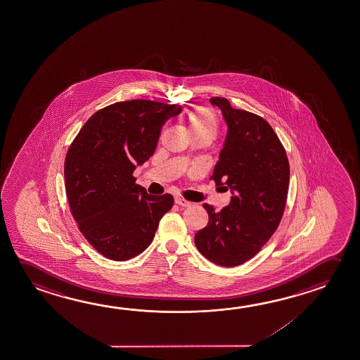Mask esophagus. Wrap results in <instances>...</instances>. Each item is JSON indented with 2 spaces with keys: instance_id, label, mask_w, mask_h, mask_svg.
<instances>
[{
  "instance_id": "esophagus-1",
  "label": "esophagus",
  "mask_w": 360,
  "mask_h": 360,
  "mask_svg": "<svg viewBox=\"0 0 360 360\" xmlns=\"http://www.w3.org/2000/svg\"><path fill=\"white\" fill-rule=\"evenodd\" d=\"M176 203H177L178 206L181 207H189L191 206V202L188 200H183L182 197H176Z\"/></svg>"
}]
</instances>
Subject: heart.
<instances>
[{
	"label": "heart",
	"mask_w": 360,
	"mask_h": 360,
	"mask_svg": "<svg viewBox=\"0 0 360 360\" xmlns=\"http://www.w3.org/2000/svg\"><path fill=\"white\" fill-rule=\"evenodd\" d=\"M187 125L191 136L200 134L213 139L217 136L218 122L214 112L206 106H198L187 114Z\"/></svg>",
	"instance_id": "heart-1"
}]
</instances>
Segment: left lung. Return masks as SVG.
<instances>
[{"mask_svg":"<svg viewBox=\"0 0 360 360\" xmlns=\"http://www.w3.org/2000/svg\"><path fill=\"white\" fill-rule=\"evenodd\" d=\"M227 125L213 168L216 186L230 189V205L216 212L203 203L208 224L195 233V248L216 265L233 267L252 259L283 217L289 191V160L271 125L252 112L211 98Z\"/></svg>","mask_w":360,"mask_h":360,"instance_id":"left-lung-1","label":"left lung"}]
</instances>
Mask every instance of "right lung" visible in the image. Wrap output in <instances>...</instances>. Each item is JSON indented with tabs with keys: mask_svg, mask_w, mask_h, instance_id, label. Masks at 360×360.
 Returning a JSON list of instances; mask_svg holds the SVG:
<instances>
[{
	"mask_svg": "<svg viewBox=\"0 0 360 360\" xmlns=\"http://www.w3.org/2000/svg\"><path fill=\"white\" fill-rule=\"evenodd\" d=\"M182 105L120 101L93 114L65 158L66 195L84 237L106 259L136 257L152 243L171 195H148L133 172L153 155L163 124Z\"/></svg>",
	"mask_w": 360,
	"mask_h": 360,
	"instance_id": "1",
	"label": "right lung"
}]
</instances>
